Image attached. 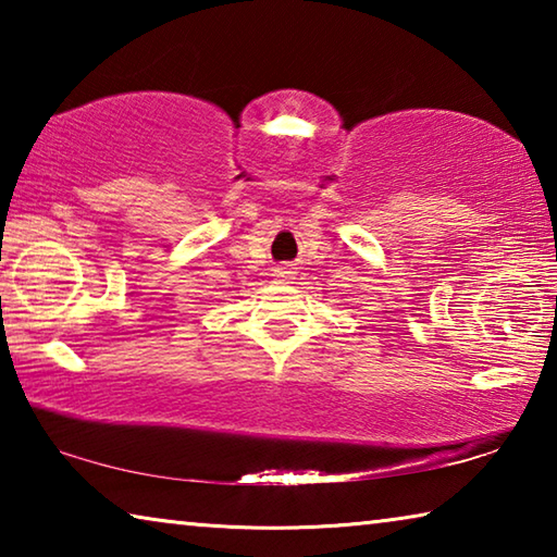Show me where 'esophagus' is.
<instances>
[{
  "instance_id": "esophagus-1",
  "label": "esophagus",
  "mask_w": 557,
  "mask_h": 557,
  "mask_svg": "<svg viewBox=\"0 0 557 557\" xmlns=\"http://www.w3.org/2000/svg\"><path fill=\"white\" fill-rule=\"evenodd\" d=\"M275 277L292 280V277H295V268H292V265H280V268H275Z\"/></svg>"
}]
</instances>
